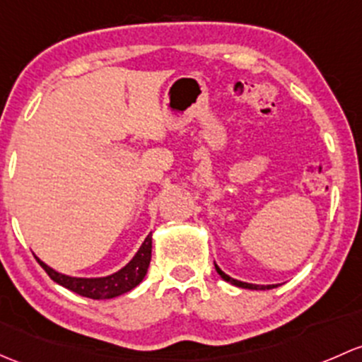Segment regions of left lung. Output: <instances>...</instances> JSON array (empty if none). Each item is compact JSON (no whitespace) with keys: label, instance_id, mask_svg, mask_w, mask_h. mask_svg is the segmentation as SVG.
<instances>
[{"label":"left lung","instance_id":"left-lung-1","mask_svg":"<svg viewBox=\"0 0 362 362\" xmlns=\"http://www.w3.org/2000/svg\"><path fill=\"white\" fill-rule=\"evenodd\" d=\"M215 269H216V272H218V276L222 277L223 281H227V283H230L232 286L245 288V290H272V288H277V284H251V283H245V281H238V279H234V277L227 276V274L223 272L216 264H215Z\"/></svg>","mask_w":362,"mask_h":362}]
</instances>
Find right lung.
Returning a JSON list of instances; mask_svg holds the SVG:
<instances>
[{"label":"right lung","mask_w":362,"mask_h":362,"mask_svg":"<svg viewBox=\"0 0 362 362\" xmlns=\"http://www.w3.org/2000/svg\"><path fill=\"white\" fill-rule=\"evenodd\" d=\"M151 251H152V232L144 239L142 246L135 253V257L128 262L124 267L119 271L109 274V276L102 277H74L67 276V274L57 272L50 265L41 262L36 257L37 264L45 269V272L55 281L60 286L67 288V290L78 293V295L86 296V298L93 300H109L116 298V296L124 295V293L132 291L133 288L139 286L142 279L146 277L147 269L151 264Z\"/></svg>","instance_id":"obj_1"}]
</instances>
